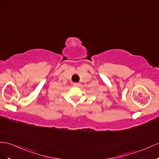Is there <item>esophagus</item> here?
Returning <instances> with one entry per match:
<instances>
[{"instance_id": "esophagus-1", "label": "esophagus", "mask_w": 159, "mask_h": 159, "mask_svg": "<svg viewBox=\"0 0 159 159\" xmlns=\"http://www.w3.org/2000/svg\"><path fill=\"white\" fill-rule=\"evenodd\" d=\"M73 85L75 86V87H80V83H75L73 84Z\"/></svg>"}]
</instances>
